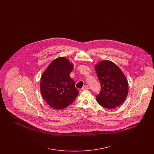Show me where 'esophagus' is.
<instances>
[{
    "instance_id": "34e87169",
    "label": "esophagus",
    "mask_w": 154,
    "mask_h": 154,
    "mask_svg": "<svg viewBox=\"0 0 154 154\" xmlns=\"http://www.w3.org/2000/svg\"><path fill=\"white\" fill-rule=\"evenodd\" d=\"M89 89V87H88V85H84V86L82 88V90H86V89Z\"/></svg>"
}]
</instances>
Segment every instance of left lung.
I'll list each match as a JSON object with an SVG mask.
<instances>
[{
	"mask_svg": "<svg viewBox=\"0 0 154 154\" xmlns=\"http://www.w3.org/2000/svg\"><path fill=\"white\" fill-rule=\"evenodd\" d=\"M100 83L97 103L104 108L112 109L124 102L128 94V82L121 70L108 60L100 61L95 66Z\"/></svg>",
	"mask_w": 154,
	"mask_h": 154,
	"instance_id": "left-lung-1",
	"label": "left lung"
}]
</instances>
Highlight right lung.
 Wrapping results in <instances>:
<instances>
[{
	"label": "right lung",
	"instance_id": "right-lung-1",
	"mask_svg": "<svg viewBox=\"0 0 154 154\" xmlns=\"http://www.w3.org/2000/svg\"><path fill=\"white\" fill-rule=\"evenodd\" d=\"M73 65L67 59H54L42 74L40 91L44 100L52 109L62 110L73 102L79 95L75 82L70 78Z\"/></svg>",
	"mask_w": 154,
	"mask_h": 154
}]
</instances>
